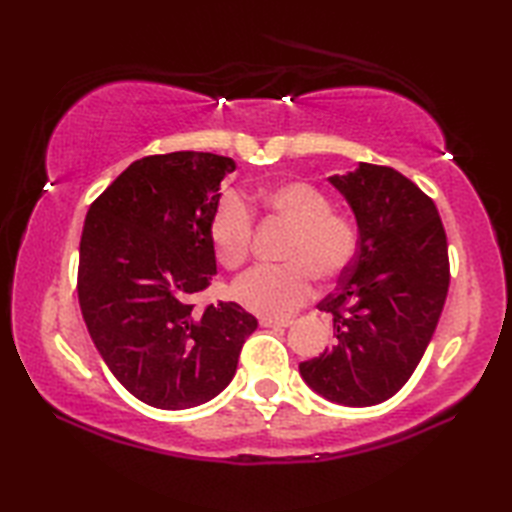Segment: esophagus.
<instances>
[{"instance_id": "obj_1", "label": "esophagus", "mask_w": 512, "mask_h": 512, "mask_svg": "<svg viewBox=\"0 0 512 512\" xmlns=\"http://www.w3.org/2000/svg\"><path fill=\"white\" fill-rule=\"evenodd\" d=\"M262 328H288L290 321H275V319H259Z\"/></svg>"}]
</instances>
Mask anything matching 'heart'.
Returning <instances> with one entry per match:
<instances>
[{
	"mask_svg": "<svg viewBox=\"0 0 512 512\" xmlns=\"http://www.w3.org/2000/svg\"><path fill=\"white\" fill-rule=\"evenodd\" d=\"M264 209L288 222L295 233L286 246L284 266H257L239 277L231 295L244 310L264 319H286L314 295V275L341 277L358 250L352 217L332 211V200L308 182H288L262 195ZM217 262L237 268L246 262L253 239V213L237 193L217 204L209 224Z\"/></svg>",
	"mask_w": 512,
	"mask_h": 512,
	"instance_id": "1",
	"label": "heart"
}]
</instances>
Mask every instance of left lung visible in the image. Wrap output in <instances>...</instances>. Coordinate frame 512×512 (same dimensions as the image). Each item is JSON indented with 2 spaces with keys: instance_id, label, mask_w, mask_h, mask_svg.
<instances>
[{
  "instance_id": "1",
  "label": "left lung",
  "mask_w": 512,
  "mask_h": 512,
  "mask_svg": "<svg viewBox=\"0 0 512 512\" xmlns=\"http://www.w3.org/2000/svg\"><path fill=\"white\" fill-rule=\"evenodd\" d=\"M330 182L356 217L358 250L319 303L332 314V347L299 372L323 398L372 407L407 383L436 332L451 279L447 233L433 200L396 169L361 162Z\"/></svg>"
}]
</instances>
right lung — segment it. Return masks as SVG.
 Instances as JSON below:
<instances>
[{"instance_id":"1","label":"right lung","mask_w":512,"mask_h":512,"mask_svg":"<svg viewBox=\"0 0 512 512\" xmlns=\"http://www.w3.org/2000/svg\"><path fill=\"white\" fill-rule=\"evenodd\" d=\"M235 160L173 151L132 162L90 206L79 253L83 321L129 394L191 409L231 383L257 319L228 301L193 310L217 273L209 239Z\"/></svg>"}]
</instances>
